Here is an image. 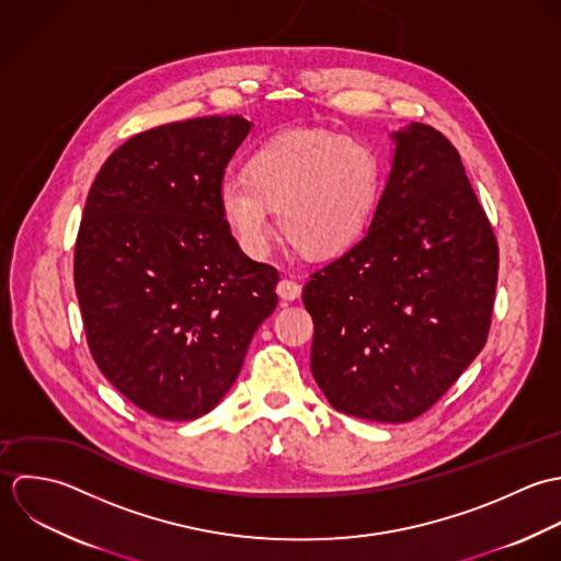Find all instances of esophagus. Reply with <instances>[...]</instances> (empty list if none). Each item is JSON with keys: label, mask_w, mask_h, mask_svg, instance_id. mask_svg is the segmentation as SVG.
Listing matches in <instances>:
<instances>
[{"label": "esophagus", "mask_w": 561, "mask_h": 561, "mask_svg": "<svg viewBox=\"0 0 561 561\" xmlns=\"http://www.w3.org/2000/svg\"><path fill=\"white\" fill-rule=\"evenodd\" d=\"M277 295L284 299V301H295L299 295H301V286L293 279H279L277 284Z\"/></svg>", "instance_id": "34e87169"}]
</instances>
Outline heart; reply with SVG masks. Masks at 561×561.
<instances>
[{"instance_id":"1","label":"heart","mask_w":561,"mask_h":561,"mask_svg":"<svg viewBox=\"0 0 561 561\" xmlns=\"http://www.w3.org/2000/svg\"><path fill=\"white\" fill-rule=\"evenodd\" d=\"M249 173L227 171L219 208L236 242L264 255L273 236V208L288 242L310 257L351 247L379 195V160L355 140L321 129H288L266 140Z\"/></svg>"}]
</instances>
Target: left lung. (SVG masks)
Returning a JSON list of instances; mask_svg holds the SVG:
<instances>
[{
  "instance_id": "1",
  "label": "left lung",
  "mask_w": 561,
  "mask_h": 561,
  "mask_svg": "<svg viewBox=\"0 0 561 561\" xmlns=\"http://www.w3.org/2000/svg\"><path fill=\"white\" fill-rule=\"evenodd\" d=\"M368 231L310 275L312 375L337 412L408 423L485 344L499 244L457 149L432 125L392 134Z\"/></svg>"
}]
</instances>
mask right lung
<instances>
[{
	"mask_svg": "<svg viewBox=\"0 0 561 561\" xmlns=\"http://www.w3.org/2000/svg\"><path fill=\"white\" fill-rule=\"evenodd\" d=\"M249 129L236 114L140 131L87 197L73 279L89 348L156 419L215 410L277 306V268L240 251L219 208L225 167Z\"/></svg>",
	"mask_w": 561,
	"mask_h": 561,
	"instance_id": "obj_1",
	"label": "right lung"
}]
</instances>
